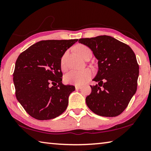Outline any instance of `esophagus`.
Listing matches in <instances>:
<instances>
[{
  "instance_id": "1",
  "label": "esophagus",
  "mask_w": 151,
  "mask_h": 151,
  "mask_svg": "<svg viewBox=\"0 0 151 151\" xmlns=\"http://www.w3.org/2000/svg\"><path fill=\"white\" fill-rule=\"evenodd\" d=\"M75 88H76V90H79V89L81 88V86H80V85H76L75 86Z\"/></svg>"
}]
</instances>
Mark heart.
<instances>
[{
    "instance_id": "1",
    "label": "heart",
    "mask_w": 151,
    "mask_h": 151,
    "mask_svg": "<svg viewBox=\"0 0 151 151\" xmlns=\"http://www.w3.org/2000/svg\"><path fill=\"white\" fill-rule=\"evenodd\" d=\"M75 50L76 52L83 58L88 52H91L90 48L84 45H78L75 47ZM65 60L66 54L63 56L60 60V68L63 70H65L66 69ZM92 75H93V72L89 68H85V69L81 70H73L66 74L64 77V80L67 84L81 85L85 83L91 77Z\"/></svg>"
}]
</instances>
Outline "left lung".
Listing matches in <instances>:
<instances>
[{"mask_svg": "<svg viewBox=\"0 0 151 151\" xmlns=\"http://www.w3.org/2000/svg\"><path fill=\"white\" fill-rule=\"evenodd\" d=\"M98 60L99 70L86 103L94 113L113 117L127 108L137 91L139 66L131 48L110 36L80 39Z\"/></svg>", "mask_w": 151, "mask_h": 151, "instance_id": "obj_1", "label": "left lung"}]
</instances>
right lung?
Here are the masks:
<instances>
[{
  "mask_svg": "<svg viewBox=\"0 0 151 151\" xmlns=\"http://www.w3.org/2000/svg\"><path fill=\"white\" fill-rule=\"evenodd\" d=\"M77 41L41 40L18 57L13 73L15 94L33 118L40 121L55 119L67 108L68 96L75 87L62 83L60 60L66 50Z\"/></svg>",
  "mask_w": 151,
  "mask_h": 151,
  "instance_id": "obj_1",
  "label": "right lung"
}]
</instances>
